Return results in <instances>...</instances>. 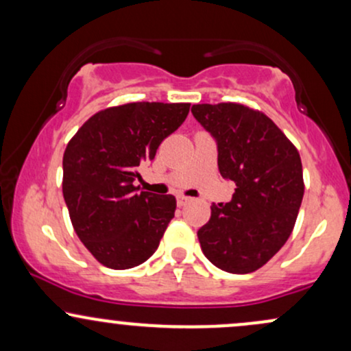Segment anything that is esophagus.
I'll return each instance as SVG.
<instances>
[{
  "mask_svg": "<svg viewBox=\"0 0 351 351\" xmlns=\"http://www.w3.org/2000/svg\"><path fill=\"white\" fill-rule=\"evenodd\" d=\"M176 203H178V206H186L189 203V198H186V196H178V198H176Z\"/></svg>",
  "mask_w": 351,
  "mask_h": 351,
  "instance_id": "obj_1",
  "label": "esophagus"
}]
</instances>
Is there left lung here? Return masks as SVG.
Listing matches in <instances>:
<instances>
[{
    "label": "left lung",
    "instance_id": "8db88e82",
    "mask_svg": "<svg viewBox=\"0 0 351 351\" xmlns=\"http://www.w3.org/2000/svg\"><path fill=\"white\" fill-rule=\"evenodd\" d=\"M191 112L216 138L221 176L237 186L229 203L211 206L201 249L221 271H257L295 226L305 189L299 150L264 112L243 104H195Z\"/></svg>",
    "mask_w": 351,
    "mask_h": 351
}]
</instances>
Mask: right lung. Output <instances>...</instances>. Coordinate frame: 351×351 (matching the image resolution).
Returning <instances> with one entry per match:
<instances>
[{"label":"right lung","mask_w":351,"mask_h":351,"mask_svg":"<svg viewBox=\"0 0 351 351\" xmlns=\"http://www.w3.org/2000/svg\"><path fill=\"white\" fill-rule=\"evenodd\" d=\"M189 104L130 102L97 112L67 143L62 195L75 234L108 269L140 265L158 247L176 198L136 191L138 167L184 122Z\"/></svg>","instance_id":"add662e5"}]
</instances>
